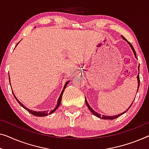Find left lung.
<instances>
[{"instance_id":"1","label":"left lung","mask_w":149,"mask_h":149,"mask_svg":"<svg viewBox=\"0 0 149 149\" xmlns=\"http://www.w3.org/2000/svg\"><path fill=\"white\" fill-rule=\"evenodd\" d=\"M122 37H123V38L125 40V41L127 42V43L129 44L130 45V47L132 48V51H133V52H134V56L136 57V52H135V50H134V47H133V46L131 45V43H130V42H128V41H127V39H126L125 38H124V37H123V36H122ZM137 79H138V90H139V86H140V77H139V75H137ZM85 101H86V105H87V106H88V108H89V110H90L91 112H92V114H94V115H95V116H97V117H98V118H102V119H105V120H113V119H115V118H118V117H119V116H120V115H122V114H123L124 113H125L126 111H127L128 109H129V108H130V106H132V104L130 106V107L128 108V110H126V111H125V112H123V113H122V114H118V115H116V116H104V115H102V116H101V114H98V113H97V112H95V111L94 110H92V108L90 107V106H89V104H88V102H87V100H86V97H85Z\"/></svg>"}]
</instances>
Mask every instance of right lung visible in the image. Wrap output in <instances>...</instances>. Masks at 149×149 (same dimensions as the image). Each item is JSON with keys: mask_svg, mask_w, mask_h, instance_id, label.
<instances>
[{"mask_svg": "<svg viewBox=\"0 0 149 149\" xmlns=\"http://www.w3.org/2000/svg\"><path fill=\"white\" fill-rule=\"evenodd\" d=\"M17 44H18V43H17ZM9 82H10V79H9ZM68 82H69V81L66 82L65 84V86H64V88H63V90H62V92H61V93L60 96H59V99H58V101H57V106H56V107H55V108L54 110H52V111H51L50 112H49V111H48V110H46V111H39V112H37V111L31 110L29 109V108H26V107H25V106L23 105V104H22L21 102H20L17 100V97H15V96L14 95V94H13V95H14V96H15V99L17 100V102H19V104H20V105H21L23 108H25V109L26 110H27L29 112H30L31 114L34 115V116H47V115L50 114H52V113H53V112H54L55 111L57 110V108H58L59 106H60V104H61V98H62V96H63V92H64V90H65V88H66V86H67V85H68ZM12 92H13V91H12Z\"/></svg>", "mask_w": 149, "mask_h": 149, "instance_id": "1", "label": "right lung"}]
</instances>
